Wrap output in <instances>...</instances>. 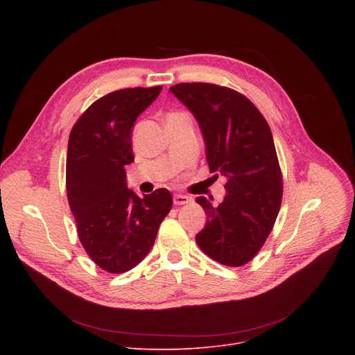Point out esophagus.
I'll return each mask as SVG.
<instances>
[{
    "label": "esophagus",
    "mask_w": 355,
    "mask_h": 355,
    "mask_svg": "<svg viewBox=\"0 0 355 355\" xmlns=\"http://www.w3.org/2000/svg\"><path fill=\"white\" fill-rule=\"evenodd\" d=\"M173 202H174V205H177V207H180V205H187V204H189V202H192V198H191V196H187V195L175 193L174 198H173Z\"/></svg>",
    "instance_id": "34e87169"
}]
</instances>
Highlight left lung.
<instances>
[{"instance_id": "left-lung-1", "label": "left lung", "mask_w": 355, "mask_h": 355, "mask_svg": "<svg viewBox=\"0 0 355 355\" xmlns=\"http://www.w3.org/2000/svg\"><path fill=\"white\" fill-rule=\"evenodd\" d=\"M170 91L199 123L209 171L227 178L218 207L205 196L195 199L208 216L195 240L212 260L241 267L257 256L281 208L282 174L271 129L256 105L232 88L181 83Z\"/></svg>"}]
</instances>
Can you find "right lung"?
Listing matches in <instances>:
<instances>
[{"label":"right lung","mask_w":355,"mask_h":355,"mask_svg":"<svg viewBox=\"0 0 355 355\" xmlns=\"http://www.w3.org/2000/svg\"><path fill=\"white\" fill-rule=\"evenodd\" d=\"M162 85L123 88L92 103L74 123L67 147L66 188L78 239L107 272L136 267L153 247L173 196L160 188L143 198L126 187L132 128Z\"/></svg>","instance_id":"right-lung-1"}]
</instances>
